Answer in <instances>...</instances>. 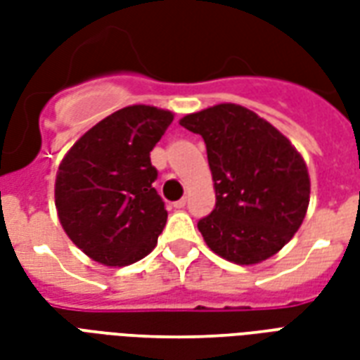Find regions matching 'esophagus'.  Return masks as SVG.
Here are the masks:
<instances>
[{"label": "esophagus", "mask_w": 360, "mask_h": 360, "mask_svg": "<svg viewBox=\"0 0 360 360\" xmlns=\"http://www.w3.org/2000/svg\"><path fill=\"white\" fill-rule=\"evenodd\" d=\"M185 204H187V198H181V200H177V202H173V208L181 210V208H185Z\"/></svg>", "instance_id": "obj_1"}]
</instances>
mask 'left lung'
I'll return each instance as SVG.
<instances>
[{"instance_id": "obj_1", "label": "left lung", "mask_w": 360, "mask_h": 360, "mask_svg": "<svg viewBox=\"0 0 360 360\" xmlns=\"http://www.w3.org/2000/svg\"><path fill=\"white\" fill-rule=\"evenodd\" d=\"M179 125L200 134L208 152L216 208L198 221L206 245L241 266L274 257L309 208L310 177L299 150L239 103L188 113Z\"/></svg>"}]
</instances>
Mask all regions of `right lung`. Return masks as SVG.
Wrapping results in <instances>:
<instances>
[{
  "mask_svg": "<svg viewBox=\"0 0 360 360\" xmlns=\"http://www.w3.org/2000/svg\"><path fill=\"white\" fill-rule=\"evenodd\" d=\"M169 110L134 103L96 123L69 148L56 175V208L67 237L103 266L152 252L167 219L152 183L150 152L172 125Z\"/></svg>",
  "mask_w": 360,
  "mask_h": 360,
  "instance_id": "right-lung-1",
  "label": "right lung"
}]
</instances>
